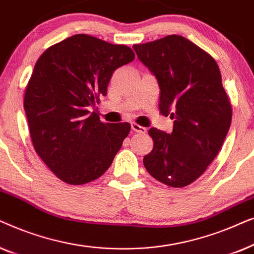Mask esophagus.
I'll list each match as a JSON object with an SVG mask.
<instances>
[{
	"label": "esophagus",
	"mask_w": 254,
	"mask_h": 254,
	"mask_svg": "<svg viewBox=\"0 0 254 254\" xmlns=\"http://www.w3.org/2000/svg\"><path fill=\"white\" fill-rule=\"evenodd\" d=\"M131 130L136 131V133H140V134L147 133V129H145L144 127L140 126V125H137V124H131Z\"/></svg>",
	"instance_id": "esophagus-1"
}]
</instances>
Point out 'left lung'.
<instances>
[{"label": "left lung", "mask_w": 254, "mask_h": 254, "mask_svg": "<svg viewBox=\"0 0 254 254\" xmlns=\"http://www.w3.org/2000/svg\"><path fill=\"white\" fill-rule=\"evenodd\" d=\"M133 48L157 79L159 111L175 120L171 134L149 129L154 149L143 164L158 182L185 187L206 171L230 128L232 111L220 69L209 54L176 34Z\"/></svg>", "instance_id": "8db88e82"}]
</instances>
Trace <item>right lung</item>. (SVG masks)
Masks as SVG:
<instances>
[{
    "label": "right lung",
    "mask_w": 254,
    "mask_h": 254,
    "mask_svg": "<svg viewBox=\"0 0 254 254\" xmlns=\"http://www.w3.org/2000/svg\"><path fill=\"white\" fill-rule=\"evenodd\" d=\"M134 58L125 45L75 34L38 59L24 110L37 154L62 182L90 183L112 164L130 125L104 124L89 107L106 96L113 71Z\"/></svg>",
    "instance_id": "right-lung-1"
}]
</instances>
